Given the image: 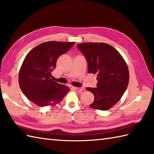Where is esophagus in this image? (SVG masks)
I'll list each match as a JSON object with an SVG mask.
<instances>
[{
	"label": "esophagus",
	"instance_id": "esophagus-1",
	"mask_svg": "<svg viewBox=\"0 0 154 154\" xmlns=\"http://www.w3.org/2000/svg\"><path fill=\"white\" fill-rule=\"evenodd\" d=\"M72 88L74 90L76 91V92H82V91L83 90V88H77V87H72Z\"/></svg>",
	"mask_w": 154,
	"mask_h": 154
}]
</instances>
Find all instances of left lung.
<instances>
[{"label": "left lung", "instance_id": "1", "mask_svg": "<svg viewBox=\"0 0 154 154\" xmlns=\"http://www.w3.org/2000/svg\"><path fill=\"white\" fill-rule=\"evenodd\" d=\"M88 62L89 73L97 74V88H86L94 95L90 106L108 110L122 98L129 83V71L122 55L106 43L87 42L77 45Z\"/></svg>", "mask_w": 154, "mask_h": 154}]
</instances>
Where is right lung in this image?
<instances>
[{
  "mask_svg": "<svg viewBox=\"0 0 154 154\" xmlns=\"http://www.w3.org/2000/svg\"><path fill=\"white\" fill-rule=\"evenodd\" d=\"M74 43L46 42L28 53L18 75L20 88L28 99L40 106L54 105L62 101L69 88L52 80L51 72L58 58Z\"/></svg>",
  "mask_w": 154,
  "mask_h": 154,
  "instance_id": "right-lung-1",
  "label": "right lung"
}]
</instances>
